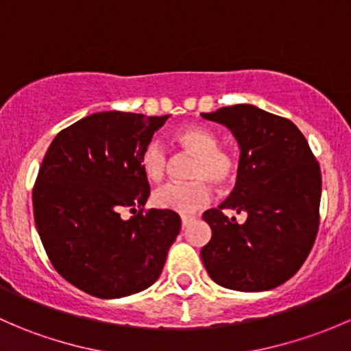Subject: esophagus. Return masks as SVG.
Returning a JSON list of instances; mask_svg holds the SVG:
<instances>
[{
    "instance_id": "34e87169",
    "label": "esophagus",
    "mask_w": 351,
    "mask_h": 351,
    "mask_svg": "<svg viewBox=\"0 0 351 351\" xmlns=\"http://www.w3.org/2000/svg\"><path fill=\"white\" fill-rule=\"evenodd\" d=\"M192 221H195V217H192V215H182V228L185 229Z\"/></svg>"
}]
</instances>
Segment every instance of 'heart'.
Returning <instances> with one entry per match:
<instances>
[{
  "label": "heart",
  "instance_id": "obj_1",
  "mask_svg": "<svg viewBox=\"0 0 351 351\" xmlns=\"http://www.w3.org/2000/svg\"><path fill=\"white\" fill-rule=\"evenodd\" d=\"M173 141L195 156L190 178L193 183H168L153 193V204L165 210L192 214L210 200V186L229 185L236 175V161L226 149H221L214 130L202 125H185L175 130ZM141 169L149 182L158 183L168 168V153L158 141H151L141 153Z\"/></svg>",
  "mask_w": 351,
  "mask_h": 351
}]
</instances>
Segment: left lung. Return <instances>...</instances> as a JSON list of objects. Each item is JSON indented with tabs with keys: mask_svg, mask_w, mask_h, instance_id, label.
I'll list each match as a JSON object with an SVG mask.
<instances>
[{
	"mask_svg": "<svg viewBox=\"0 0 351 351\" xmlns=\"http://www.w3.org/2000/svg\"><path fill=\"white\" fill-rule=\"evenodd\" d=\"M232 132L239 146L236 186L204 214L212 238L200 251L212 280L239 292L275 289L297 274L319 228L321 169L295 123L254 107L202 113ZM226 208L248 217L243 225Z\"/></svg>",
	"mask_w": 351,
	"mask_h": 351,
	"instance_id": "obj_1",
	"label": "left lung"
}]
</instances>
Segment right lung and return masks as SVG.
Segmentation results:
<instances>
[{"label":"right lung","mask_w":351,"mask_h":351,"mask_svg":"<svg viewBox=\"0 0 351 351\" xmlns=\"http://www.w3.org/2000/svg\"><path fill=\"white\" fill-rule=\"evenodd\" d=\"M169 115L110 110L61 130L44 156L34 193V219L52 267L90 295L120 299L146 290L161 275L182 221L144 207L149 183L141 153Z\"/></svg>","instance_id":"1"}]
</instances>
